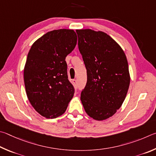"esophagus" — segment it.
<instances>
[{
	"mask_svg": "<svg viewBox=\"0 0 156 156\" xmlns=\"http://www.w3.org/2000/svg\"><path fill=\"white\" fill-rule=\"evenodd\" d=\"M73 83L76 86V84H77V80H73Z\"/></svg>",
	"mask_w": 156,
	"mask_h": 156,
	"instance_id": "esophagus-1",
	"label": "esophagus"
}]
</instances>
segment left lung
<instances>
[{
    "label": "left lung",
    "instance_id": "1",
    "mask_svg": "<svg viewBox=\"0 0 156 156\" xmlns=\"http://www.w3.org/2000/svg\"><path fill=\"white\" fill-rule=\"evenodd\" d=\"M79 50L87 70L81 101L87 114L97 121L112 116L121 107L130 83L123 50L103 31L76 30Z\"/></svg>",
    "mask_w": 156,
    "mask_h": 156
}]
</instances>
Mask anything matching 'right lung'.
<instances>
[{"mask_svg":"<svg viewBox=\"0 0 156 156\" xmlns=\"http://www.w3.org/2000/svg\"><path fill=\"white\" fill-rule=\"evenodd\" d=\"M77 36L73 29L49 31L33 44L24 68L26 93L35 111L46 119L62 115L73 97L66 57L73 51Z\"/></svg>","mask_w":156,"mask_h":156,"instance_id":"right-lung-1","label":"right lung"}]
</instances>
